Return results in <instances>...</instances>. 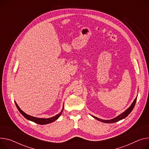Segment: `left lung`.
<instances>
[{
    "mask_svg": "<svg viewBox=\"0 0 149 149\" xmlns=\"http://www.w3.org/2000/svg\"><path fill=\"white\" fill-rule=\"evenodd\" d=\"M136 97L135 99L134 102L131 104V105L130 107H129L125 112L122 113L120 115H118L116 117L113 118V119H111V120H102V119H100V118H97V117H96L95 116H92L93 117V118H96V120H97L99 121H101V122H104V123H115V122H117L119 121V120H121L123 119V118H125V117H126L129 114L131 113V112L132 111L133 108H134V106L135 105L136 101Z\"/></svg>",
    "mask_w": 149,
    "mask_h": 149,
    "instance_id": "8db88e82",
    "label": "left lung"
}]
</instances>
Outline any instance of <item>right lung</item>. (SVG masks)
<instances>
[{"label": "right lung", "mask_w": 149, "mask_h": 149, "mask_svg": "<svg viewBox=\"0 0 149 149\" xmlns=\"http://www.w3.org/2000/svg\"><path fill=\"white\" fill-rule=\"evenodd\" d=\"M15 104L16 105V107H17L18 111L20 112V113L26 118H27V120H31V121H32L36 123H38V124H39V125H46V124H48V123H50L52 122H54L55 120H56L57 118L60 117V116L62 114V113L63 112V108L62 111H61V113L56 115L55 116L53 117H51V118H38V117H33V116H29L27 114H26L24 112H23L20 108H19V107H18V105H17V104L16 103V102H15Z\"/></svg>", "instance_id": "add662e5"}]
</instances>
